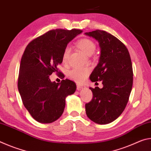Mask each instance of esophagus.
Wrapping results in <instances>:
<instances>
[{
    "instance_id": "34e87169",
    "label": "esophagus",
    "mask_w": 151,
    "mask_h": 151,
    "mask_svg": "<svg viewBox=\"0 0 151 151\" xmlns=\"http://www.w3.org/2000/svg\"><path fill=\"white\" fill-rule=\"evenodd\" d=\"M85 88V86L83 85H81V84L77 83L76 84V88H77L78 91H80L82 90V89Z\"/></svg>"
}]
</instances>
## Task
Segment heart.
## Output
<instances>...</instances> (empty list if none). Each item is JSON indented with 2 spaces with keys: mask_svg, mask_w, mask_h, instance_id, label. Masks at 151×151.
I'll list each match as a JSON object with an SVG mask.
<instances>
[{
  "mask_svg": "<svg viewBox=\"0 0 151 151\" xmlns=\"http://www.w3.org/2000/svg\"><path fill=\"white\" fill-rule=\"evenodd\" d=\"M78 48L86 56H91L96 50V45L90 39H82L77 42ZM70 49L69 47H66L63 54V63L66 64L69 58ZM90 70L88 68H74L68 73V76L71 80L76 82H83L88 75Z\"/></svg>",
  "mask_w": 151,
  "mask_h": 151,
  "instance_id": "heart-1",
  "label": "heart"
}]
</instances>
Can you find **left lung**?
Returning <instances> with one entry per match:
<instances>
[{"instance_id":"left-lung-1","label":"left lung","mask_w":151,"mask_h":151,"mask_svg":"<svg viewBox=\"0 0 151 151\" xmlns=\"http://www.w3.org/2000/svg\"><path fill=\"white\" fill-rule=\"evenodd\" d=\"M85 35L98 41L101 50L91 81L103 85L102 88H89L93 97L85 104L86 114L95 123L109 124L121 115L129 101L133 82L131 57L123 43L110 33L96 30Z\"/></svg>"}]
</instances>
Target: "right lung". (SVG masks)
Masks as SVG:
<instances>
[{"label": "right lung", "mask_w": 151, "mask_h": 151, "mask_svg": "<svg viewBox=\"0 0 151 151\" xmlns=\"http://www.w3.org/2000/svg\"><path fill=\"white\" fill-rule=\"evenodd\" d=\"M83 30H52L32 40L20 61L18 88L25 108L40 123H51L62 115L66 96L75 93L73 81L52 82L67 45Z\"/></svg>", "instance_id": "right-lung-1"}]
</instances>
